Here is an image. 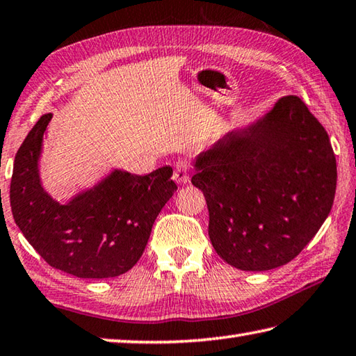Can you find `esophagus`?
Masks as SVG:
<instances>
[{"mask_svg": "<svg viewBox=\"0 0 356 356\" xmlns=\"http://www.w3.org/2000/svg\"><path fill=\"white\" fill-rule=\"evenodd\" d=\"M191 170H192L191 161L187 159L178 161L175 165V170H173V179H175V183L186 184L187 181L191 179Z\"/></svg>", "mask_w": 356, "mask_h": 356, "instance_id": "34e87169", "label": "esophagus"}]
</instances>
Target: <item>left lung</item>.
<instances>
[{
  "instance_id": "8db88e82",
  "label": "left lung",
  "mask_w": 356,
  "mask_h": 356,
  "mask_svg": "<svg viewBox=\"0 0 356 356\" xmlns=\"http://www.w3.org/2000/svg\"><path fill=\"white\" fill-rule=\"evenodd\" d=\"M193 165L213 250L243 271H268L296 257L337 192L330 139L298 96L279 99L266 115L227 133Z\"/></svg>"
}]
</instances>
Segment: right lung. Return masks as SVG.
<instances>
[{
	"label": "right lung",
	"mask_w": 356,
	"mask_h": 356,
	"mask_svg": "<svg viewBox=\"0 0 356 356\" xmlns=\"http://www.w3.org/2000/svg\"><path fill=\"white\" fill-rule=\"evenodd\" d=\"M52 115H43L23 140L10 181L12 216L40 256L80 279L116 277L136 265L152 226L177 192L172 167L149 175L113 169L88 189L60 203L40 177L43 138Z\"/></svg>",
	"instance_id": "add662e5"
}]
</instances>
